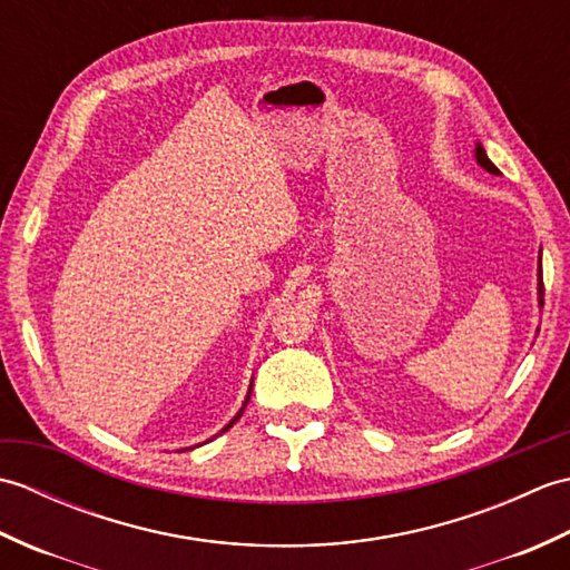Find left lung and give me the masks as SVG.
Masks as SVG:
<instances>
[{"instance_id": "8db88e82", "label": "left lung", "mask_w": 570, "mask_h": 570, "mask_svg": "<svg viewBox=\"0 0 570 570\" xmlns=\"http://www.w3.org/2000/svg\"><path fill=\"white\" fill-rule=\"evenodd\" d=\"M475 159H478V164L485 168V171H490V174H494L498 176L500 174V168L494 166L490 159H488V154H485V149H482V144H478L475 147ZM539 306H543V274H541V254H539Z\"/></svg>"}]
</instances>
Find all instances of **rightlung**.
<instances>
[{
    "label": "right lung",
    "mask_w": 570,
    "mask_h": 570,
    "mask_svg": "<svg viewBox=\"0 0 570 570\" xmlns=\"http://www.w3.org/2000/svg\"><path fill=\"white\" fill-rule=\"evenodd\" d=\"M249 392H252V390H249ZM247 402H249V394H247V399H245V406H247ZM245 406H242V409H239V414H237V416H235V419H233V421H229V423H227V426H225V429H223V431H227V429H229V426H233V423H235V421H237V419H239V416H242V411H245Z\"/></svg>",
    "instance_id": "obj_1"
}]
</instances>
